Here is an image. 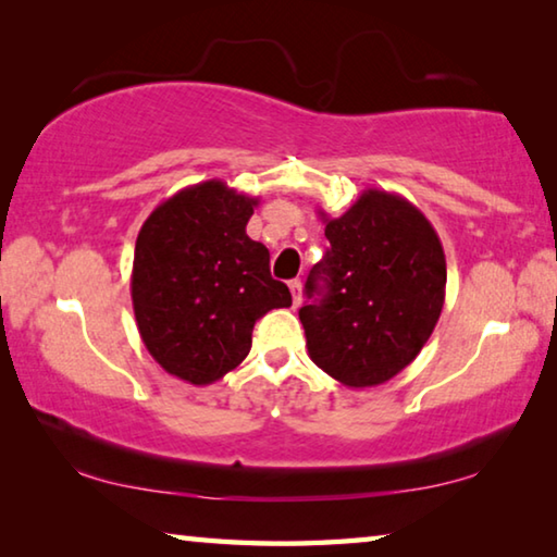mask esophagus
Here are the masks:
<instances>
[{
	"mask_svg": "<svg viewBox=\"0 0 557 557\" xmlns=\"http://www.w3.org/2000/svg\"><path fill=\"white\" fill-rule=\"evenodd\" d=\"M289 292H292V301H295V307H299V301H301V282L299 280H289Z\"/></svg>",
	"mask_w": 557,
	"mask_h": 557,
	"instance_id": "obj_1",
	"label": "esophagus"
}]
</instances>
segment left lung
<instances>
[{
  "label": "left lung",
  "instance_id": "obj_1",
  "mask_svg": "<svg viewBox=\"0 0 557 557\" xmlns=\"http://www.w3.org/2000/svg\"><path fill=\"white\" fill-rule=\"evenodd\" d=\"M324 221L332 248L299 309L309 358L348 388H371L414 361L445 305L447 262L432 223L398 194L366 188Z\"/></svg>",
  "mask_w": 557,
  "mask_h": 557
}]
</instances>
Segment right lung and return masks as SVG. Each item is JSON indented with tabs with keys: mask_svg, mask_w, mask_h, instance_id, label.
Segmentation results:
<instances>
[{
	"mask_svg": "<svg viewBox=\"0 0 557 557\" xmlns=\"http://www.w3.org/2000/svg\"><path fill=\"white\" fill-rule=\"evenodd\" d=\"M258 199L211 178L186 186L149 213L132 262V307L139 336L166 373L209 385L250 351L252 326L289 307L272 280L270 252L248 238Z\"/></svg>",
	"mask_w": 557,
	"mask_h": 557,
	"instance_id": "right-lung-1",
	"label": "right lung"
}]
</instances>
